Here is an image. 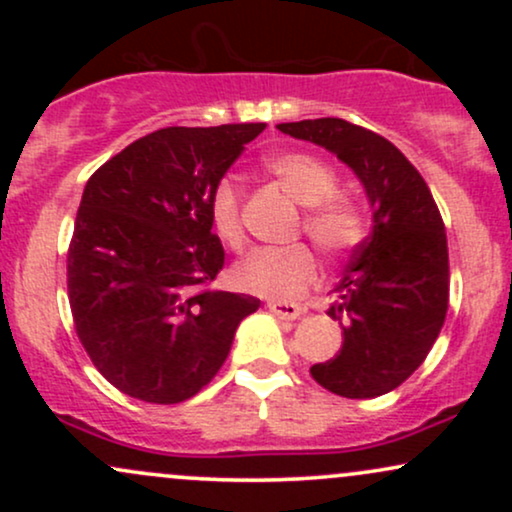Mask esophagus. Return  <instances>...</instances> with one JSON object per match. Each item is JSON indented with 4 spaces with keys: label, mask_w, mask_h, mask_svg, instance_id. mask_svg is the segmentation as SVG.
Returning a JSON list of instances; mask_svg holds the SVG:
<instances>
[{
    "label": "esophagus",
    "mask_w": 512,
    "mask_h": 512,
    "mask_svg": "<svg viewBox=\"0 0 512 512\" xmlns=\"http://www.w3.org/2000/svg\"><path fill=\"white\" fill-rule=\"evenodd\" d=\"M267 308L272 310L276 317H281V320H296V317H301L303 313L301 305L289 301H269Z\"/></svg>",
    "instance_id": "esophagus-1"
}]
</instances>
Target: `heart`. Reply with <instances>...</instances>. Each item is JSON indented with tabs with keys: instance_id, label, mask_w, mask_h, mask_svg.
Segmentation results:
<instances>
[{
	"instance_id": "obj_1",
	"label": "heart",
	"mask_w": 512,
	"mask_h": 512,
	"mask_svg": "<svg viewBox=\"0 0 512 512\" xmlns=\"http://www.w3.org/2000/svg\"><path fill=\"white\" fill-rule=\"evenodd\" d=\"M267 170L286 192L305 207L303 228L327 257L351 255L366 240L363 211L339 195V175L330 163L308 151H284L267 161ZM243 187L221 178L209 197V221L214 233L231 250H243L248 233L243 219ZM320 274L315 252L308 245L284 250H257L233 272L238 289L264 298H296L315 284Z\"/></svg>"
}]
</instances>
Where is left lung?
Wrapping results in <instances>:
<instances>
[{
  "label": "left lung",
  "mask_w": 512,
  "mask_h": 512,
  "mask_svg": "<svg viewBox=\"0 0 512 512\" xmlns=\"http://www.w3.org/2000/svg\"><path fill=\"white\" fill-rule=\"evenodd\" d=\"M279 129L330 149L368 192L373 233L354 250L327 310L344 325L342 349L315 363L310 375L339 397H380L426 361L445 322L450 264L443 216L419 170L380 134L342 117Z\"/></svg>",
  "instance_id": "8db88e82"
}]
</instances>
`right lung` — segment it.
Masks as SVG:
<instances>
[{
  "mask_svg": "<svg viewBox=\"0 0 512 512\" xmlns=\"http://www.w3.org/2000/svg\"><path fill=\"white\" fill-rule=\"evenodd\" d=\"M264 122L163 127L86 182L67 250L79 342L98 373L151 404L195 397L260 298L214 289L226 252L209 197Z\"/></svg>",
  "mask_w": 512,
  "mask_h": 512,
  "instance_id": "obj_1",
  "label": "right lung"
}]
</instances>
